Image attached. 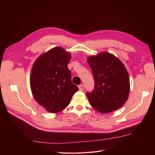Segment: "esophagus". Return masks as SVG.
Returning <instances> with one entry per match:
<instances>
[{
  "label": "esophagus",
  "mask_w": 155,
  "mask_h": 155,
  "mask_svg": "<svg viewBox=\"0 0 155 155\" xmlns=\"http://www.w3.org/2000/svg\"><path fill=\"white\" fill-rule=\"evenodd\" d=\"M78 87H79V91H83L84 86H83V85H82V84H81V85H79L78 86Z\"/></svg>",
  "instance_id": "1"
}]
</instances>
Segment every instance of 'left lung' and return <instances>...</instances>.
<instances>
[{"label": "left lung", "mask_w": 155, "mask_h": 155, "mask_svg": "<svg viewBox=\"0 0 155 155\" xmlns=\"http://www.w3.org/2000/svg\"><path fill=\"white\" fill-rule=\"evenodd\" d=\"M87 62L92 71L94 88L87 92L89 103L101 113H109L122 107L128 99L130 82L121 61L108 52L90 56Z\"/></svg>", "instance_id": "1"}]
</instances>
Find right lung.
I'll list each match as a JSON object with an SVG mask.
<instances>
[{
    "label": "right lung",
    "instance_id": "right-lung-1",
    "mask_svg": "<svg viewBox=\"0 0 155 155\" xmlns=\"http://www.w3.org/2000/svg\"><path fill=\"white\" fill-rule=\"evenodd\" d=\"M71 55L55 47L41 55L33 64L30 87L36 101L52 113L66 108L79 88L72 83L68 63Z\"/></svg>",
    "mask_w": 155,
    "mask_h": 155
}]
</instances>
